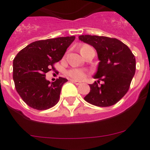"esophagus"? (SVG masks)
<instances>
[{
    "label": "esophagus",
    "mask_w": 150,
    "mask_h": 150,
    "mask_svg": "<svg viewBox=\"0 0 150 150\" xmlns=\"http://www.w3.org/2000/svg\"><path fill=\"white\" fill-rule=\"evenodd\" d=\"M71 82L74 83H75L76 85H79V84H81V82H79V81H76V80H74V79H71Z\"/></svg>",
    "instance_id": "1"
}]
</instances>
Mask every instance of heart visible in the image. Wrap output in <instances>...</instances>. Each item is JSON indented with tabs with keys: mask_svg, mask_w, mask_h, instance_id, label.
<instances>
[{
	"mask_svg": "<svg viewBox=\"0 0 150 150\" xmlns=\"http://www.w3.org/2000/svg\"><path fill=\"white\" fill-rule=\"evenodd\" d=\"M90 50H93V49L91 48V46H88V45H83L80 48V53L82 54L83 56H84L85 54ZM67 76L74 79H82L86 76V73L84 71L76 68L71 69L70 71H67Z\"/></svg>",
	"mask_w": 150,
	"mask_h": 150,
	"instance_id": "heart-1",
	"label": "heart"
}]
</instances>
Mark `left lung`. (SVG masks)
Returning <instances> with one entry per match:
<instances>
[{"label": "left lung", "instance_id": "8db88e82", "mask_svg": "<svg viewBox=\"0 0 150 150\" xmlns=\"http://www.w3.org/2000/svg\"><path fill=\"white\" fill-rule=\"evenodd\" d=\"M79 40L93 46L100 61L93 76L98 81L89 85L90 91L85 100L98 107L114 105L129 89L136 70L134 55L116 38L80 35Z\"/></svg>", "mask_w": 150, "mask_h": 150}]
</instances>
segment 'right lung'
Returning a JSON list of instances; mask_svg holds the SVG:
<instances>
[{
  "label": "right lung",
  "mask_w": 150,
  "mask_h": 150,
  "mask_svg": "<svg viewBox=\"0 0 150 150\" xmlns=\"http://www.w3.org/2000/svg\"><path fill=\"white\" fill-rule=\"evenodd\" d=\"M74 36L38 40L22 49L13 60V78L18 95L29 107L50 109L59 102L62 87L67 79L59 77L50 83L46 74L62 59Z\"/></svg>",
  "instance_id": "right-lung-1"
}]
</instances>
